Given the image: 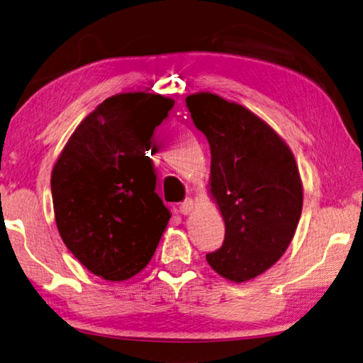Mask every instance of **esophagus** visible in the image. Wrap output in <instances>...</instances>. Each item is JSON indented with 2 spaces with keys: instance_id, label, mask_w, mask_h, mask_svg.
<instances>
[{
  "instance_id": "esophagus-1",
  "label": "esophagus",
  "mask_w": 363,
  "mask_h": 363,
  "mask_svg": "<svg viewBox=\"0 0 363 363\" xmlns=\"http://www.w3.org/2000/svg\"><path fill=\"white\" fill-rule=\"evenodd\" d=\"M191 208H193V199H184L179 205V210H180L182 215H188L189 211H191Z\"/></svg>"
}]
</instances>
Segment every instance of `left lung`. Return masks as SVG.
<instances>
[{
  "label": "left lung",
  "instance_id": "8db88e82",
  "mask_svg": "<svg viewBox=\"0 0 363 363\" xmlns=\"http://www.w3.org/2000/svg\"><path fill=\"white\" fill-rule=\"evenodd\" d=\"M196 128L211 153V194L225 224L211 269L230 281H248L288 248L302 213L303 191L294 155L265 123L211 93L186 98Z\"/></svg>",
  "mask_w": 363,
  "mask_h": 363
}]
</instances>
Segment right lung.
Masks as SVG:
<instances>
[{"instance_id":"right-lung-1","label":"right lung","mask_w":363,"mask_h":363,"mask_svg":"<svg viewBox=\"0 0 363 363\" xmlns=\"http://www.w3.org/2000/svg\"><path fill=\"white\" fill-rule=\"evenodd\" d=\"M174 99L121 93L80 123L52 172L55 220L72 255L94 275L123 281L145 267L170 220L150 158Z\"/></svg>"}]
</instances>
